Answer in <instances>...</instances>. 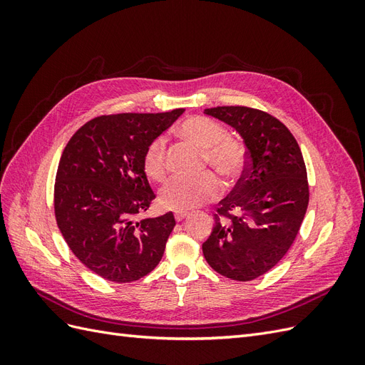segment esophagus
I'll return each mask as SVG.
<instances>
[{
	"label": "esophagus",
	"instance_id": "34e87169",
	"mask_svg": "<svg viewBox=\"0 0 365 365\" xmlns=\"http://www.w3.org/2000/svg\"><path fill=\"white\" fill-rule=\"evenodd\" d=\"M187 216H189V213H187V212H175V220H176V222H180V220H182Z\"/></svg>",
	"mask_w": 365,
	"mask_h": 365
}]
</instances>
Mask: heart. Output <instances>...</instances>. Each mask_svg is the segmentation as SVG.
<instances>
[{"mask_svg":"<svg viewBox=\"0 0 365 365\" xmlns=\"http://www.w3.org/2000/svg\"><path fill=\"white\" fill-rule=\"evenodd\" d=\"M181 135L204 152V164L222 178L233 181L242 175L247 165V149L236 138L228 137L227 129L207 117L187 118L181 126ZM143 170L152 181H163L168 175V148L163 138L152 140L143 155ZM220 181L213 173L200 178H173L160 190L158 202L165 210L185 212L200 207L219 196Z\"/></svg>","mask_w":365,"mask_h":365,"instance_id":"b5f03b06","label":"heart"}]
</instances>
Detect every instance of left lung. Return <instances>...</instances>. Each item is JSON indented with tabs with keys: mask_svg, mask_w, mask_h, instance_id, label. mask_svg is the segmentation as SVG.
Masks as SVG:
<instances>
[{
	"mask_svg": "<svg viewBox=\"0 0 365 365\" xmlns=\"http://www.w3.org/2000/svg\"><path fill=\"white\" fill-rule=\"evenodd\" d=\"M235 128L247 146V168L219 202L207 263L224 277L250 282L277 264L297 237L309 204L300 146L280 120L247 106L208 108Z\"/></svg>",
	"mask_w": 365,
	"mask_h": 365,
	"instance_id": "left-lung-1",
	"label": "left lung"
}]
</instances>
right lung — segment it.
Returning a JSON list of instances; mask_svg holds the SVG:
<instances>
[{"mask_svg":"<svg viewBox=\"0 0 365 365\" xmlns=\"http://www.w3.org/2000/svg\"><path fill=\"white\" fill-rule=\"evenodd\" d=\"M182 113L96 117L62 152L54 182L56 222L74 256L105 280L135 282L163 257L173 213L138 222L134 216L155 200L143 170L145 150Z\"/></svg>","mask_w":365,"mask_h":365,"instance_id":"add662e5","label":"right lung"}]
</instances>
